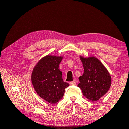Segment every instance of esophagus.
<instances>
[{"instance_id":"esophagus-1","label":"esophagus","mask_w":129,"mask_h":129,"mask_svg":"<svg viewBox=\"0 0 129 129\" xmlns=\"http://www.w3.org/2000/svg\"><path fill=\"white\" fill-rule=\"evenodd\" d=\"M70 85H76V80H74L72 82H70Z\"/></svg>"}]
</instances>
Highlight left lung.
<instances>
[{"mask_svg":"<svg viewBox=\"0 0 129 129\" xmlns=\"http://www.w3.org/2000/svg\"><path fill=\"white\" fill-rule=\"evenodd\" d=\"M84 73L79 78L78 86L88 100L95 101L107 93L111 84L108 71L99 59L94 57L84 58L80 56Z\"/></svg>","mask_w":129,"mask_h":129,"instance_id":"left-lung-1","label":"left lung"}]
</instances>
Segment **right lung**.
<instances>
[{"label":"right lung","instance_id":"1","mask_svg":"<svg viewBox=\"0 0 129 129\" xmlns=\"http://www.w3.org/2000/svg\"><path fill=\"white\" fill-rule=\"evenodd\" d=\"M62 57L46 55L34 67L31 75L34 88L42 99L55 104L63 97L69 84L63 81L59 64Z\"/></svg>","mask_w":129,"mask_h":129}]
</instances>
